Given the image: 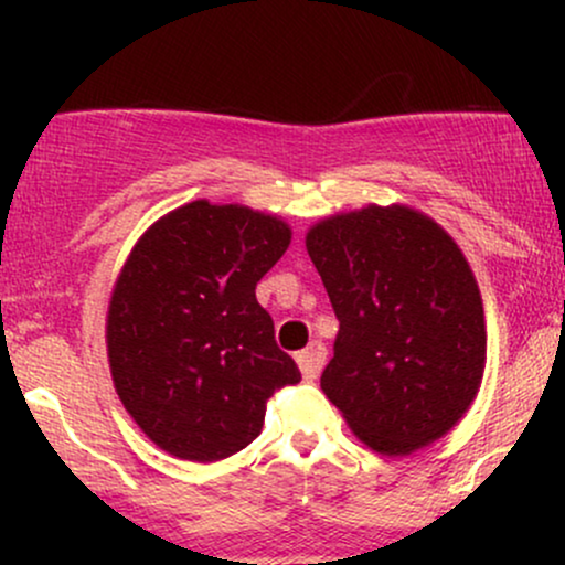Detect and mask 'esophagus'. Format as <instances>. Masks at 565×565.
Masks as SVG:
<instances>
[{
  "instance_id": "34e87169",
  "label": "esophagus",
  "mask_w": 565,
  "mask_h": 565,
  "mask_svg": "<svg viewBox=\"0 0 565 565\" xmlns=\"http://www.w3.org/2000/svg\"><path fill=\"white\" fill-rule=\"evenodd\" d=\"M297 364H300V372L305 380L319 377L323 364H327V348H323V342H319V340L310 342V345L305 348L300 355H297Z\"/></svg>"
}]
</instances>
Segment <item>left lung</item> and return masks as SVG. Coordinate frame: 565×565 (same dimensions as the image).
<instances>
[{"label":"left lung","mask_w":565,"mask_h":565,"mask_svg":"<svg viewBox=\"0 0 565 565\" xmlns=\"http://www.w3.org/2000/svg\"><path fill=\"white\" fill-rule=\"evenodd\" d=\"M340 332L321 391L366 446L412 454L449 433L486 364L483 305L451 236L408 206H366L310 228Z\"/></svg>","instance_id":"1"}]
</instances>
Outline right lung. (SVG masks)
<instances>
[{
    "mask_svg": "<svg viewBox=\"0 0 565 565\" xmlns=\"http://www.w3.org/2000/svg\"><path fill=\"white\" fill-rule=\"evenodd\" d=\"M278 217L191 201L132 249L108 308L116 393L153 444L217 462L260 436L265 404L300 382L255 287L287 252Z\"/></svg>",
    "mask_w": 565,
    "mask_h": 565,
    "instance_id": "add662e5",
    "label": "right lung"
}]
</instances>
